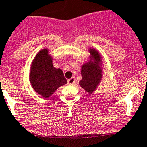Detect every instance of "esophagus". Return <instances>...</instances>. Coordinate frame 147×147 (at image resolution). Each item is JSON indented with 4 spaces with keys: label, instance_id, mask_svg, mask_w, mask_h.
Segmentation results:
<instances>
[{
    "label": "esophagus",
    "instance_id": "obj_1",
    "mask_svg": "<svg viewBox=\"0 0 147 147\" xmlns=\"http://www.w3.org/2000/svg\"><path fill=\"white\" fill-rule=\"evenodd\" d=\"M67 83H68V84H69V85H72V84H74V83H75V78L74 77H72L70 79H68V80H67Z\"/></svg>",
    "mask_w": 147,
    "mask_h": 147
}]
</instances>
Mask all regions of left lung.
Returning <instances> with one entry per match:
<instances>
[{"label":"left lung","instance_id":"obj_1","mask_svg":"<svg viewBox=\"0 0 147 147\" xmlns=\"http://www.w3.org/2000/svg\"><path fill=\"white\" fill-rule=\"evenodd\" d=\"M90 53L96 61V64L88 62L81 68L82 80L79 82L80 86L87 92L92 94L99 85L101 78V70L99 69L100 55L94 49H90Z\"/></svg>","mask_w":147,"mask_h":147}]
</instances>
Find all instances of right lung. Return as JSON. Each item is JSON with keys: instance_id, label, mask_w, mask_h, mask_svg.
<instances>
[{"instance_id": "right-lung-1", "label": "right lung", "mask_w": 147, "mask_h": 147, "mask_svg": "<svg viewBox=\"0 0 147 147\" xmlns=\"http://www.w3.org/2000/svg\"><path fill=\"white\" fill-rule=\"evenodd\" d=\"M30 82L36 92L45 98L67 83L61 69L53 66L52 58L48 55L47 49L39 51L34 58L30 72Z\"/></svg>"}]
</instances>
